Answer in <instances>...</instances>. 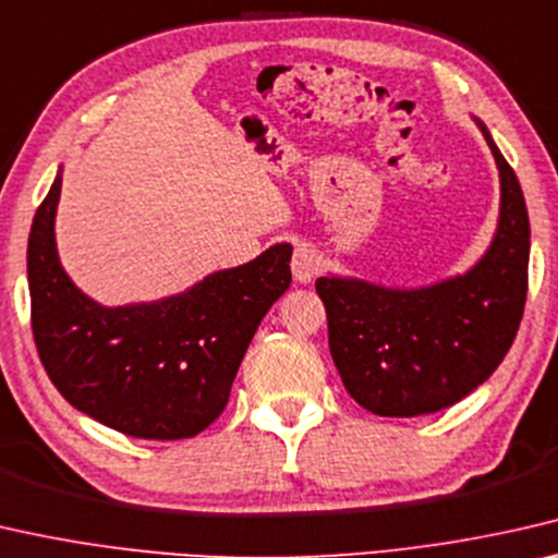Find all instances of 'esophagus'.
Instances as JSON below:
<instances>
[{
	"instance_id": "obj_1",
	"label": "esophagus",
	"mask_w": 558,
	"mask_h": 558,
	"mask_svg": "<svg viewBox=\"0 0 558 558\" xmlns=\"http://www.w3.org/2000/svg\"><path fill=\"white\" fill-rule=\"evenodd\" d=\"M290 268H293V278L298 282H311L320 270V257L313 247L298 245L293 251V260H290Z\"/></svg>"
}]
</instances>
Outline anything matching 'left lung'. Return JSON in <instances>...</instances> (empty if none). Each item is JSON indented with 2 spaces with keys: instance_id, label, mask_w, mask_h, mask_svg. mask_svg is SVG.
Masks as SVG:
<instances>
[{
  "instance_id": "obj_1",
  "label": "left lung",
  "mask_w": 558,
  "mask_h": 558,
  "mask_svg": "<svg viewBox=\"0 0 558 558\" xmlns=\"http://www.w3.org/2000/svg\"><path fill=\"white\" fill-rule=\"evenodd\" d=\"M481 130L501 172V218L476 268L418 290L315 280L332 363L348 393L376 415L411 418L459 403L517 338L529 290V213L517 172Z\"/></svg>"
}]
</instances>
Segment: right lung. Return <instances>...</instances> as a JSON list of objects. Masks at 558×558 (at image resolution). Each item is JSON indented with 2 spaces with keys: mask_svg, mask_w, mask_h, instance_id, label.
I'll list each match as a JSON object with an SVG mask.
<instances>
[{
  "mask_svg": "<svg viewBox=\"0 0 558 558\" xmlns=\"http://www.w3.org/2000/svg\"><path fill=\"white\" fill-rule=\"evenodd\" d=\"M62 178L37 207L27 247L32 332L49 380L74 409L124 436L193 438L228 405L263 315L290 286V245L207 276L168 301L102 307L54 247Z\"/></svg>",
  "mask_w": 558,
  "mask_h": 558,
  "instance_id": "1",
  "label": "right lung"
}]
</instances>
